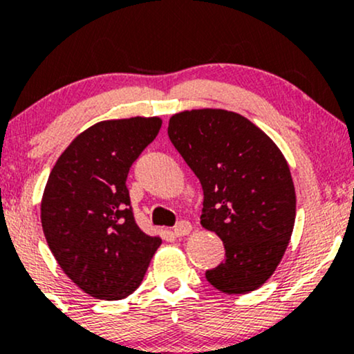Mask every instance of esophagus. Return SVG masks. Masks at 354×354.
<instances>
[{
    "label": "esophagus",
    "instance_id": "esophagus-1",
    "mask_svg": "<svg viewBox=\"0 0 354 354\" xmlns=\"http://www.w3.org/2000/svg\"><path fill=\"white\" fill-rule=\"evenodd\" d=\"M189 233H191V223H188V221H180L173 230V234L176 238H183Z\"/></svg>",
    "mask_w": 354,
    "mask_h": 354
}]
</instances>
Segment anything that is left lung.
<instances>
[{"label":"left lung","instance_id":"1","mask_svg":"<svg viewBox=\"0 0 354 354\" xmlns=\"http://www.w3.org/2000/svg\"><path fill=\"white\" fill-rule=\"evenodd\" d=\"M168 136L203 188V228L225 245V261L206 271L228 295L254 291L281 261L296 216L290 166L271 138L226 109L171 116Z\"/></svg>","mask_w":354,"mask_h":354}]
</instances>
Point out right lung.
I'll return each instance as SVG.
<instances>
[{"label": "right lung", "mask_w": 354, "mask_h": 354, "mask_svg": "<svg viewBox=\"0 0 354 354\" xmlns=\"http://www.w3.org/2000/svg\"><path fill=\"white\" fill-rule=\"evenodd\" d=\"M160 118L93 124L53 166L41 201V225L61 270L84 293L123 299L143 281L161 239L136 225L129 168L156 138Z\"/></svg>", "instance_id": "1"}]
</instances>
